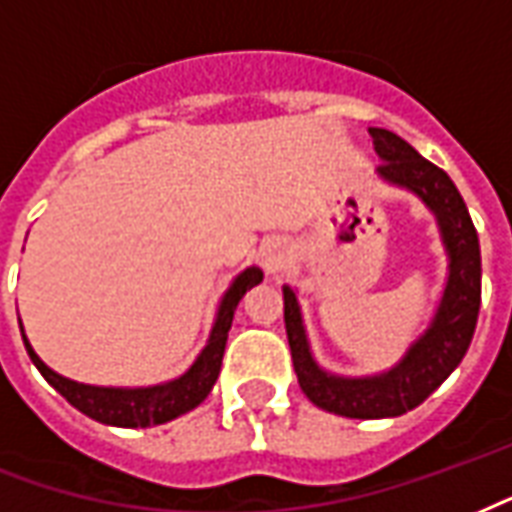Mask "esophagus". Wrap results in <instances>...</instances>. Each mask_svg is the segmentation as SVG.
<instances>
[{
    "mask_svg": "<svg viewBox=\"0 0 512 512\" xmlns=\"http://www.w3.org/2000/svg\"><path fill=\"white\" fill-rule=\"evenodd\" d=\"M285 255H287V246L285 241H279V238H268V241H263L260 252H257V257H260V266L266 268V271H276L279 263L285 260Z\"/></svg>",
    "mask_w": 512,
    "mask_h": 512,
    "instance_id": "1",
    "label": "esophagus"
}]
</instances>
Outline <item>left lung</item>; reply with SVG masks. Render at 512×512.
<instances>
[{"label": "left lung", "instance_id": "8db88e82", "mask_svg": "<svg viewBox=\"0 0 512 512\" xmlns=\"http://www.w3.org/2000/svg\"><path fill=\"white\" fill-rule=\"evenodd\" d=\"M382 160L377 179L407 189L437 219L448 257V276L426 331L407 347L391 369L363 377H344L317 363L306 336L298 293L285 285V328L298 385L320 410L344 418H396L429 399L467 355L480 312V241L467 203L445 170L423 160L396 132L369 127Z\"/></svg>", "mask_w": 512, "mask_h": 512}]
</instances>
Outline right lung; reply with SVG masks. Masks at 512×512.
<instances>
[{
	"instance_id": "obj_1",
	"label": "right lung",
	"mask_w": 512,
	"mask_h": 512,
	"mask_svg": "<svg viewBox=\"0 0 512 512\" xmlns=\"http://www.w3.org/2000/svg\"><path fill=\"white\" fill-rule=\"evenodd\" d=\"M263 282V271L257 266L244 268L241 274L230 282L225 295L219 298L217 317L208 333L206 347L198 352V358L192 361L187 372L173 377L168 382H157V385H140V388H116V385H89V382L70 380L54 372L51 366H45L43 358L34 352L29 344L21 325V336H24L26 352L32 363L40 369L45 380L54 385L56 391L62 393L64 399L73 404L75 410L89 415L92 420H100L105 426H119V429H149V426H160L168 420L187 415L195 410L198 404L206 401V396L214 388V382L222 369V355H225L227 331L233 325V314H236L238 301L244 298L246 290Z\"/></svg>"
}]
</instances>
